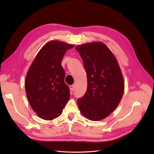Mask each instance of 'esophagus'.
I'll use <instances>...</instances> for the list:
<instances>
[{"label":"esophagus","mask_w":154,"mask_h":154,"mask_svg":"<svg viewBox=\"0 0 154 154\" xmlns=\"http://www.w3.org/2000/svg\"><path fill=\"white\" fill-rule=\"evenodd\" d=\"M69 88H70V90L72 92V91H74V90L75 86L74 85H71L69 86Z\"/></svg>","instance_id":"1"}]
</instances>
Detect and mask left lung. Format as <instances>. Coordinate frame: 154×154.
<instances>
[{"label": "left lung", "instance_id": "8db88e82", "mask_svg": "<svg viewBox=\"0 0 154 154\" xmlns=\"http://www.w3.org/2000/svg\"><path fill=\"white\" fill-rule=\"evenodd\" d=\"M87 73V88L77 100L81 114L98 121L107 117L119 106L124 92V81L118 61L102 42H92L75 47Z\"/></svg>", "mask_w": 154, "mask_h": 154}]
</instances>
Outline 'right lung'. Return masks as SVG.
Segmentation results:
<instances>
[{
    "label": "right lung",
    "instance_id": "add662e5",
    "mask_svg": "<svg viewBox=\"0 0 154 154\" xmlns=\"http://www.w3.org/2000/svg\"><path fill=\"white\" fill-rule=\"evenodd\" d=\"M74 46L57 40H51L38 51L27 71V97L40 119L52 120L59 117L70 99L61 63L67 51Z\"/></svg>",
    "mask_w": 154,
    "mask_h": 154
}]
</instances>
